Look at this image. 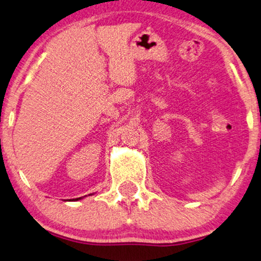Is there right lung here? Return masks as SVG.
<instances>
[{
    "label": "right lung",
    "instance_id": "right-lung-1",
    "mask_svg": "<svg viewBox=\"0 0 261 261\" xmlns=\"http://www.w3.org/2000/svg\"><path fill=\"white\" fill-rule=\"evenodd\" d=\"M79 199H81V198H76V200H79Z\"/></svg>",
    "mask_w": 261,
    "mask_h": 261
}]
</instances>
